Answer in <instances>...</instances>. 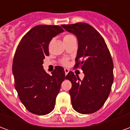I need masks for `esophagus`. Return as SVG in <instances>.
Here are the masks:
<instances>
[{"instance_id": "obj_1", "label": "esophagus", "mask_w": 130, "mask_h": 130, "mask_svg": "<svg viewBox=\"0 0 130 130\" xmlns=\"http://www.w3.org/2000/svg\"><path fill=\"white\" fill-rule=\"evenodd\" d=\"M70 72V70L68 69V68H65V75H67L68 74V72Z\"/></svg>"}]
</instances>
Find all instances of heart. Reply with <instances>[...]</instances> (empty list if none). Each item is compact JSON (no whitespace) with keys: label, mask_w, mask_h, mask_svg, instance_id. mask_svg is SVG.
<instances>
[{"label":"heart","mask_w":130,"mask_h":130,"mask_svg":"<svg viewBox=\"0 0 130 130\" xmlns=\"http://www.w3.org/2000/svg\"><path fill=\"white\" fill-rule=\"evenodd\" d=\"M72 37H74L72 35H71V34H65V36H64V37H63V40H64V41H66V40H68V39H71V38H72ZM60 63H61L62 65H65V66L68 65V63H69L68 59L67 58L62 59V60H60Z\"/></svg>","instance_id":"obj_1"}]
</instances>
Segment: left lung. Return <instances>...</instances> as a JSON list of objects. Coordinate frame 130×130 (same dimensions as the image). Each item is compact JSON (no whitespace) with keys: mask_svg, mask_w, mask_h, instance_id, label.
<instances>
[{"mask_svg":"<svg viewBox=\"0 0 130 130\" xmlns=\"http://www.w3.org/2000/svg\"><path fill=\"white\" fill-rule=\"evenodd\" d=\"M65 30L77 37L78 50L74 68L84 73L82 80L72 72L65 79L72 83L69 91L72 106L77 112H96L109 96L113 82V62L105 40L99 32L87 23L62 24Z\"/></svg>","mask_w":130,"mask_h":130,"instance_id":"obj_1","label":"left lung"}]
</instances>
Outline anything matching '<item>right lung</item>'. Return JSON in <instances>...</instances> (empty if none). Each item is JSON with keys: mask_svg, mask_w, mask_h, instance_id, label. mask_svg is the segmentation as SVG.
Segmentation results:
<instances>
[{"mask_svg": "<svg viewBox=\"0 0 130 130\" xmlns=\"http://www.w3.org/2000/svg\"><path fill=\"white\" fill-rule=\"evenodd\" d=\"M63 31L58 25H37L22 37L14 53V87L21 102L34 114L43 116L54 109L56 96L66 77L61 66H56L52 75L43 68V59L49 56L50 41Z\"/></svg>", "mask_w": 130, "mask_h": 130, "instance_id": "right-lung-1", "label": "right lung"}]
</instances>
